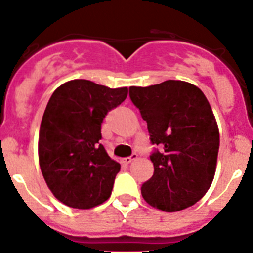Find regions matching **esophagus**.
<instances>
[{
    "label": "esophagus",
    "instance_id": "34e87169",
    "mask_svg": "<svg viewBox=\"0 0 253 253\" xmlns=\"http://www.w3.org/2000/svg\"><path fill=\"white\" fill-rule=\"evenodd\" d=\"M134 160H137V155H136V153H133V155L129 156V157H126V159H124V160H122V162H124V164H126V165H128V164H131L132 161H134Z\"/></svg>",
    "mask_w": 253,
    "mask_h": 253
}]
</instances>
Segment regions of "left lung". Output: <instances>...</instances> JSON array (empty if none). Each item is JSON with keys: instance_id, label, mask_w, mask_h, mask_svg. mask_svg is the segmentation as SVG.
<instances>
[{"instance_id": "8db88e82", "label": "left lung", "mask_w": 253, "mask_h": 253, "mask_svg": "<svg viewBox=\"0 0 253 253\" xmlns=\"http://www.w3.org/2000/svg\"><path fill=\"white\" fill-rule=\"evenodd\" d=\"M129 97L147 122L153 176L141 187L145 201L166 212L185 210L209 191L219 147V132L206 96L195 84L169 80L129 87Z\"/></svg>"}]
</instances>
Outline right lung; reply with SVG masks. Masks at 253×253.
Instances as JSON below:
<instances>
[{
	"label": "right lung",
	"mask_w": 253,
	"mask_h": 253,
	"mask_svg": "<svg viewBox=\"0 0 253 253\" xmlns=\"http://www.w3.org/2000/svg\"><path fill=\"white\" fill-rule=\"evenodd\" d=\"M128 88H110L88 80L61 84L49 98L39 134V161L58 201L88 210L111 196L119 162L100 143L101 124L121 105Z\"/></svg>",
	"instance_id": "add662e5"
}]
</instances>
